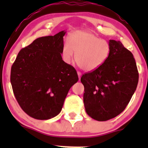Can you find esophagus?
Here are the masks:
<instances>
[{"instance_id": "34e87169", "label": "esophagus", "mask_w": 148, "mask_h": 148, "mask_svg": "<svg viewBox=\"0 0 148 148\" xmlns=\"http://www.w3.org/2000/svg\"><path fill=\"white\" fill-rule=\"evenodd\" d=\"M77 74H78V77H79V79H81V77H82V73L79 72V71H77Z\"/></svg>"}]
</instances>
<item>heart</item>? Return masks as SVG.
Masks as SVG:
<instances>
[{"label": "heart", "mask_w": 148, "mask_h": 148, "mask_svg": "<svg viewBox=\"0 0 148 148\" xmlns=\"http://www.w3.org/2000/svg\"><path fill=\"white\" fill-rule=\"evenodd\" d=\"M110 44L89 31H76L69 36L68 44H64L62 56L64 62L70 64L75 61L82 69L92 71L100 67L110 54Z\"/></svg>", "instance_id": "1"}]
</instances>
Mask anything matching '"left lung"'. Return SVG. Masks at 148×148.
<instances>
[{"label":"left lung","mask_w":148,"mask_h":148,"mask_svg":"<svg viewBox=\"0 0 148 148\" xmlns=\"http://www.w3.org/2000/svg\"><path fill=\"white\" fill-rule=\"evenodd\" d=\"M108 59L97 69L83 74L84 104L89 117L107 121L126 108L136 90L139 74L132 53L119 41L110 40Z\"/></svg>","instance_id":"obj_1"}]
</instances>
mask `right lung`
I'll list each match as a JSON object with an SVG mask.
<instances>
[{
    "instance_id": "1",
    "label": "right lung",
    "mask_w": 148,
    "mask_h": 148,
    "mask_svg": "<svg viewBox=\"0 0 148 148\" xmlns=\"http://www.w3.org/2000/svg\"><path fill=\"white\" fill-rule=\"evenodd\" d=\"M62 31L40 37L18 53L10 71V83L22 110L36 120L60 113L70 88L77 82V71L62 60Z\"/></svg>"
}]
</instances>
